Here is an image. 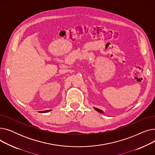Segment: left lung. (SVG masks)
Returning a JSON list of instances; mask_svg holds the SVG:
<instances>
[{
    "label": "left lung",
    "instance_id": "1",
    "mask_svg": "<svg viewBox=\"0 0 155 155\" xmlns=\"http://www.w3.org/2000/svg\"><path fill=\"white\" fill-rule=\"evenodd\" d=\"M97 111H98V112H101V113H104L103 112V111L102 110H101V109H97V108H94Z\"/></svg>",
    "mask_w": 155,
    "mask_h": 155
}]
</instances>
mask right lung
I'll use <instances>...</instances> for the list:
<instances>
[{
	"label": "right lung",
	"instance_id": "1",
	"mask_svg": "<svg viewBox=\"0 0 155 155\" xmlns=\"http://www.w3.org/2000/svg\"><path fill=\"white\" fill-rule=\"evenodd\" d=\"M51 110H45V111H41V112H42V113H44V112H48V111H50Z\"/></svg>",
	"mask_w": 155,
	"mask_h": 155
}]
</instances>
